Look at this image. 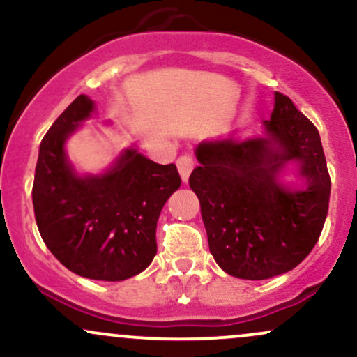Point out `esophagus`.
<instances>
[{
  "label": "esophagus",
  "instance_id": "obj_1",
  "mask_svg": "<svg viewBox=\"0 0 357 357\" xmlns=\"http://www.w3.org/2000/svg\"><path fill=\"white\" fill-rule=\"evenodd\" d=\"M176 166H178V171H179V174H181L183 181H188L192 167H195V159H192V155H190V154H183V155H179L178 161H176Z\"/></svg>",
  "mask_w": 357,
  "mask_h": 357
}]
</instances>
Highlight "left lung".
I'll list each match as a JSON object with an SVG mask.
<instances>
[{"label":"left lung","instance_id":"left-lung-1","mask_svg":"<svg viewBox=\"0 0 357 357\" xmlns=\"http://www.w3.org/2000/svg\"><path fill=\"white\" fill-rule=\"evenodd\" d=\"M264 126L267 137L199 144V166L190 176L213 258L247 280L296 268L317 243L329 210L331 176L317 127L280 92ZM290 158L301 161L305 190L278 186L276 171Z\"/></svg>","mask_w":357,"mask_h":357}]
</instances>
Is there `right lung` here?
Here are the masks:
<instances>
[{
    "label": "right lung",
    "instance_id": "obj_1",
    "mask_svg": "<svg viewBox=\"0 0 357 357\" xmlns=\"http://www.w3.org/2000/svg\"><path fill=\"white\" fill-rule=\"evenodd\" d=\"M92 110L93 102L79 96L45 134L31 198L40 235L61 265L92 280L119 282L153 261L158 218L181 178L174 165H158L134 149L109 173L79 178L63 144Z\"/></svg>",
    "mask_w": 357,
    "mask_h": 357
}]
</instances>
